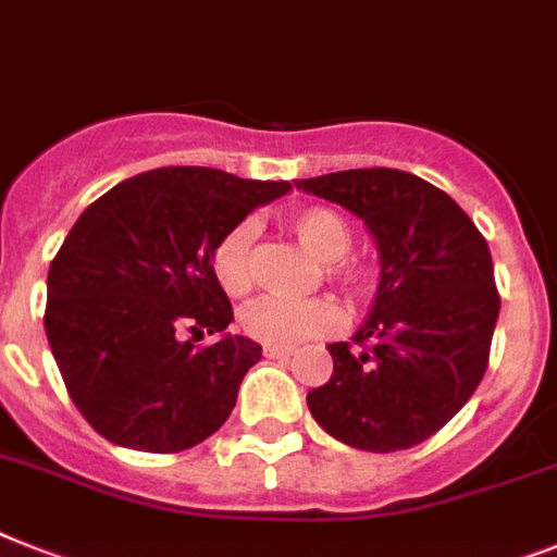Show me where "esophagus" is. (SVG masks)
Returning a JSON list of instances; mask_svg holds the SVG:
<instances>
[{"label": "esophagus", "mask_w": 557, "mask_h": 557, "mask_svg": "<svg viewBox=\"0 0 557 557\" xmlns=\"http://www.w3.org/2000/svg\"><path fill=\"white\" fill-rule=\"evenodd\" d=\"M264 356H268V358H278V361H284V358L293 356V347H264Z\"/></svg>", "instance_id": "obj_1"}]
</instances>
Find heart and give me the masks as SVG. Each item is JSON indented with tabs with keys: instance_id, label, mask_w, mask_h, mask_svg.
<instances>
[{
	"instance_id": "obj_1",
	"label": "heart",
	"mask_w": 557,
	"mask_h": 557,
	"mask_svg": "<svg viewBox=\"0 0 557 557\" xmlns=\"http://www.w3.org/2000/svg\"><path fill=\"white\" fill-rule=\"evenodd\" d=\"M289 230L310 256L324 261V273L342 284L352 296L370 293L375 270L367 261L350 259L352 227L342 213L330 207H301L289 215ZM252 238L250 222L230 227L213 247L210 264L219 287L230 296H245L252 284ZM344 312L333 298H307V301H284V298H259L242 312V330L252 342L268 347H293V344L327 335L342 327Z\"/></svg>"
}]
</instances>
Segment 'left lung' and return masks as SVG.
<instances>
[{
    "instance_id": "obj_1",
    "label": "left lung",
    "mask_w": 557,
    "mask_h": 557,
    "mask_svg": "<svg viewBox=\"0 0 557 557\" xmlns=\"http://www.w3.org/2000/svg\"><path fill=\"white\" fill-rule=\"evenodd\" d=\"M296 185L356 213L381 259L357 347L327 344L333 375L307 407L356 449L416 447L470 401L490 364L500 296L486 238L447 193L404 170H338Z\"/></svg>"
}]
</instances>
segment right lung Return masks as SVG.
Masks as SVG:
<instances>
[{"label":"right lung","mask_w":557,"mask_h":557,"mask_svg":"<svg viewBox=\"0 0 557 557\" xmlns=\"http://www.w3.org/2000/svg\"><path fill=\"white\" fill-rule=\"evenodd\" d=\"M289 182L215 168L124 178L79 215L48 273L45 333L87 424L119 447L182 453L219 430L261 347L224 333L215 242ZM219 334L210 348L184 333Z\"/></svg>","instance_id":"right-lung-1"}]
</instances>
